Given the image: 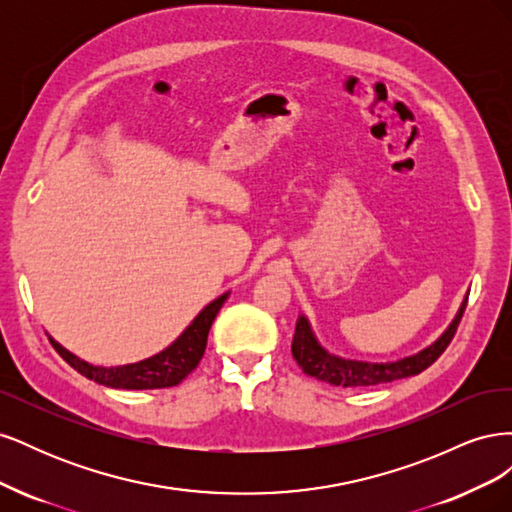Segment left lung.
Here are the masks:
<instances>
[{"instance_id":"1","label":"left lung","mask_w":512,"mask_h":512,"mask_svg":"<svg viewBox=\"0 0 512 512\" xmlns=\"http://www.w3.org/2000/svg\"><path fill=\"white\" fill-rule=\"evenodd\" d=\"M466 303L468 299L463 301L459 314L451 322V327L442 333V337L436 344H431L423 352L395 363L348 361V359H339V356L329 354L316 342V337L303 316L297 320V329H294L292 356L307 376L329 382L333 386H344V389H354V386H374V384L410 378V376L421 374V371H425L431 363H436L438 356L448 348V344H451V339L455 337L461 322V316L466 312Z\"/></svg>"}]
</instances>
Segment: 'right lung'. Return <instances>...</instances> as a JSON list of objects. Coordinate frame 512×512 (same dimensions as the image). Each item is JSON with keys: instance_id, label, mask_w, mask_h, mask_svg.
Returning <instances> with one entry per match:
<instances>
[{"instance_id": "obj_1", "label": "right lung", "mask_w": 512, "mask_h": 512, "mask_svg": "<svg viewBox=\"0 0 512 512\" xmlns=\"http://www.w3.org/2000/svg\"><path fill=\"white\" fill-rule=\"evenodd\" d=\"M226 299H228V292L211 301L203 312L192 320L190 327L181 333V337L175 344H170L160 354L151 356V359H145L141 363H132L123 367H96L76 359L74 354H70L66 348H61L57 342H53L51 337L49 342L70 367H74L81 376L94 380L98 384L111 386V389H130V391L132 389L134 391L166 389V386L179 384L192 369H196L200 359H203L209 329Z\"/></svg>"}]
</instances>
